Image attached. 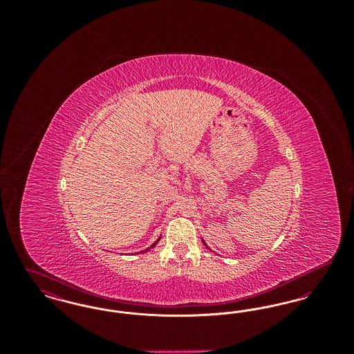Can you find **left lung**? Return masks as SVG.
Here are the masks:
<instances>
[{"label":"left lung","mask_w":354,"mask_h":354,"mask_svg":"<svg viewBox=\"0 0 354 354\" xmlns=\"http://www.w3.org/2000/svg\"><path fill=\"white\" fill-rule=\"evenodd\" d=\"M202 241H203V244H204V245H205V247H207V248H208V245H207V244H205V243H204V240H203V239H202ZM208 250H209V248H208Z\"/></svg>","instance_id":"8db88e82"}]
</instances>
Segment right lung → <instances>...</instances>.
<instances>
[{"instance_id":"obj_1","label":"right lung","mask_w":354,"mask_h":354,"mask_svg":"<svg viewBox=\"0 0 354 354\" xmlns=\"http://www.w3.org/2000/svg\"><path fill=\"white\" fill-rule=\"evenodd\" d=\"M159 240H160V237H159V239H158V240H156V241H155V243H152L151 245H150V247H149V248H146V250H143V251H140V253L149 252V251H150V250H152V248H153V247H155V245H156V244H158V241H159Z\"/></svg>"}]
</instances>
